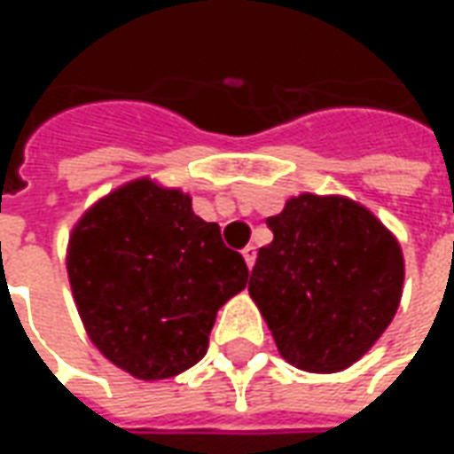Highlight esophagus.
Returning a JSON list of instances; mask_svg holds the SVG:
<instances>
[{"instance_id":"esophagus-1","label":"esophagus","mask_w":454,"mask_h":454,"mask_svg":"<svg viewBox=\"0 0 454 454\" xmlns=\"http://www.w3.org/2000/svg\"><path fill=\"white\" fill-rule=\"evenodd\" d=\"M243 257H246V265L253 270V265H255V260H257V247L255 246L243 247Z\"/></svg>"}]
</instances>
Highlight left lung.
Segmentation results:
<instances>
[{"instance_id": "8db88e82", "label": "left lung", "mask_w": 454, "mask_h": 454, "mask_svg": "<svg viewBox=\"0 0 454 454\" xmlns=\"http://www.w3.org/2000/svg\"><path fill=\"white\" fill-rule=\"evenodd\" d=\"M247 292L277 350L306 372H340L370 350L396 314L403 255L381 221L345 197L299 194L267 218Z\"/></svg>"}]
</instances>
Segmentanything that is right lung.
<instances>
[{
  "mask_svg": "<svg viewBox=\"0 0 454 454\" xmlns=\"http://www.w3.org/2000/svg\"><path fill=\"white\" fill-rule=\"evenodd\" d=\"M240 253L179 189L150 179L99 199L73 228L67 277L87 333L106 360L138 380L197 364L216 311L247 285Z\"/></svg>",
  "mask_w": 454,
  "mask_h": 454,
  "instance_id": "1",
  "label": "right lung"
}]
</instances>
